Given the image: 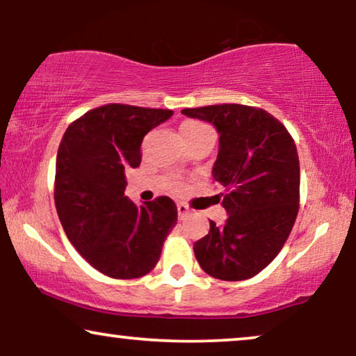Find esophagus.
<instances>
[{"label":"esophagus","mask_w":356,"mask_h":356,"mask_svg":"<svg viewBox=\"0 0 356 356\" xmlns=\"http://www.w3.org/2000/svg\"><path fill=\"white\" fill-rule=\"evenodd\" d=\"M177 209H178V217L179 218H184L189 213V207L186 206V204H178Z\"/></svg>","instance_id":"34e87169"}]
</instances>
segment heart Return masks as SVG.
I'll use <instances>...</instances> for the list:
<instances>
[{"label": "heart", "instance_id": "obj_1", "mask_svg": "<svg viewBox=\"0 0 356 356\" xmlns=\"http://www.w3.org/2000/svg\"><path fill=\"white\" fill-rule=\"evenodd\" d=\"M209 126L204 123H199V121H184L181 126V133L188 134V133H196V131H202L207 129Z\"/></svg>", "mask_w": 356, "mask_h": 356}]
</instances>
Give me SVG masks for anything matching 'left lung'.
I'll list each match as a JSON object with an SVG mask.
<instances>
[{"mask_svg":"<svg viewBox=\"0 0 356 356\" xmlns=\"http://www.w3.org/2000/svg\"><path fill=\"white\" fill-rule=\"evenodd\" d=\"M218 134L213 181L228 212L223 225L194 243V256L213 279L246 280L266 269L284 248L300 209V160L295 140L266 110L240 104L184 108Z\"/></svg>","mask_w":356,"mask_h":356,"instance_id":"left-lung-1","label":"left lung"}]
</instances>
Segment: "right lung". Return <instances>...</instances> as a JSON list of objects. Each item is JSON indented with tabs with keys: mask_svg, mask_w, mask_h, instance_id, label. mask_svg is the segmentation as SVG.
<instances>
[{
	"mask_svg": "<svg viewBox=\"0 0 356 356\" xmlns=\"http://www.w3.org/2000/svg\"><path fill=\"white\" fill-rule=\"evenodd\" d=\"M172 110L108 104L67 126L56 155L55 204L67 240L111 279H138L154 269L177 225L168 196L136 206L124 196V172L139 167L144 136Z\"/></svg>",
	"mask_w": 356,
	"mask_h": 356,
	"instance_id": "1",
	"label": "right lung"
}]
</instances>
